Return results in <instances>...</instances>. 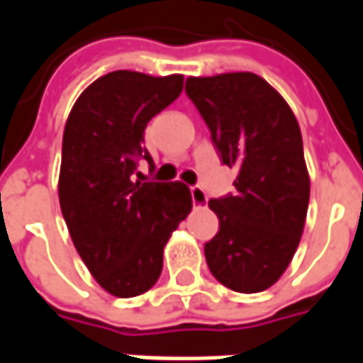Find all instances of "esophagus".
Listing matches in <instances>:
<instances>
[{
    "label": "esophagus",
    "instance_id": "esophagus-1",
    "mask_svg": "<svg viewBox=\"0 0 363 363\" xmlns=\"http://www.w3.org/2000/svg\"><path fill=\"white\" fill-rule=\"evenodd\" d=\"M190 196H192V204L196 206V208H202L208 202V194L204 192V189H200V186H192L190 189Z\"/></svg>",
    "mask_w": 363,
    "mask_h": 363
}]
</instances>
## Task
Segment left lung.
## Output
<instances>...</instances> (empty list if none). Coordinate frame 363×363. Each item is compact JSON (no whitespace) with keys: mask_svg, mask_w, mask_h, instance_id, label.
Instances as JSON below:
<instances>
[{"mask_svg":"<svg viewBox=\"0 0 363 363\" xmlns=\"http://www.w3.org/2000/svg\"><path fill=\"white\" fill-rule=\"evenodd\" d=\"M186 95L210 128L235 192L208 202L220 231L204 245L213 278L241 294L278 281L296 255L309 206L303 140L278 91L249 72L189 77Z\"/></svg>","mask_w":363,"mask_h":363,"instance_id":"8db88e82","label":"left lung"}]
</instances>
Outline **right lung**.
Instances as JSON below:
<instances>
[{"instance_id":"1","label":"right lung","mask_w":363,"mask_h":363,"mask_svg":"<svg viewBox=\"0 0 363 363\" xmlns=\"http://www.w3.org/2000/svg\"><path fill=\"white\" fill-rule=\"evenodd\" d=\"M182 91V75L118 69L83 91L64 130L60 208L79 257L108 294L140 296L159 280L163 247L192 208L182 182L135 179L153 163L143 130Z\"/></svg>"}]
</instances>
